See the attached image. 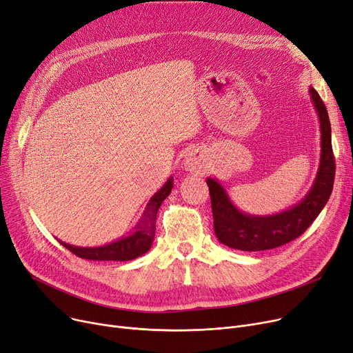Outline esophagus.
I'll return each mask as SVG.
<instances>
[{"mask_svg": "<svg viewBox=\"0 0 353 353\" xmlns=\"http://www.w3.org/2000/svg\"><path fill=\"white\" fill-rule=\"evenodd\" d=\"M205 166V159L196 150H190V152L183 157V168L190 172H199L201 170H204Z\"/></svg>", "mask_w": 353, "mask_h": 353, "instance_id": "obj_1", "label": "esophagus"}]
</instances>
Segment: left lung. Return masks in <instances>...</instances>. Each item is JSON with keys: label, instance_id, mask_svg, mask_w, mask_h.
<instances>
[{"label": "left lung", "instance_id": "8db88e82", "mask_svg": "<svg viewBox=\"0 0 353 353\" xmlns=\"http://www.w3.org/2000/svg\"><path fill=\"white\" fill-rule=\"evenodd\" d=\"M310 99L321 125V163L313 185L305 198L277 214L251 215L231 203L224 187L216 178H207L211 195L214 231L224 245L241 251H263L280 247L300 237L326 205L333 190L334 157L332 150L330 121L319 93L310 88Z\"/></svg>", "mask_w": 353, "mask_h": 353}]
</instances>
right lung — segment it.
<instances>
[{
	"label": "right lung",
	"instance_id": "obj_1",
	"mask_svg": "<svg viewBox=\"0 0 353 353\" xmlns=\"http://www.w3.org/2000/svg\"><path fill=\"white\" fill-rule=\"evenodd\" d=\"M174 187L172 176L168 179L162 188L154 194L149 199V203L141 216L139 223L133 228V231L126 237H122L109 244L100 247H77L60 241L67 250H70L73 254L80 259L86 260H99V261H128L138 259L145 254L149 248L152 247L155 239V228H157V212L162 204V201L171 194Z\"/></svg>",
	"mask_w": 353,
	"mask_h": 353
}]
</instances>
